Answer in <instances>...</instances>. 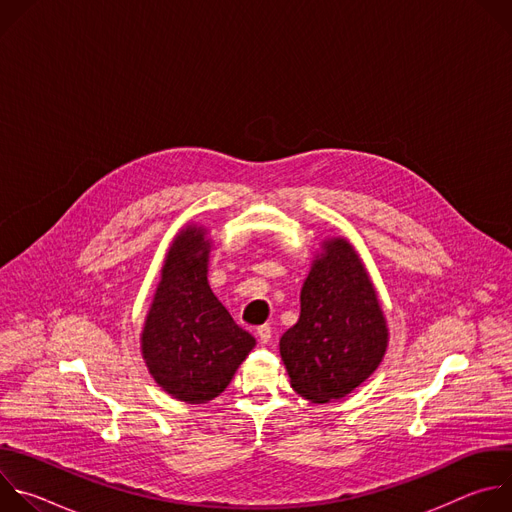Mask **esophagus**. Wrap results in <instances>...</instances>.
Returning a JSON list of instances; mask_svg holds the SVG:
<instances>
[{"mask_svg": "<svg viewBox=\"0 0 512 512\" xmlns=\"http://www.w3.org/2000/svg\"><path fill=\"white\" fill-rule=\"evenodd\" d=\"M257 338H259L261 344H267V342L271 340V326H267V324L259 326V328H257Z\"/></svg>", "mask_w": 512, "mask_h": 512, "instance_id": "1", "label": "esophagus"}]
</instances>
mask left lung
Instances as JSON below:
<instances>
[{
    "label": "left lung",
    "mask_w": 512,
    "mask_h": 512,
    "mask_svg": "<svg viewBox=\"0 0 512 512\" xmlns=\"http://www.w3.org/2000/svg\"><path fill=\"white\" fill-rule=\"evenodd\" d=\"M389 326L358 251L328 237L300 291V318L279 340L289 385L312 403L350 395L385 358Z\"/></svg>",
    "instance_id": "8db88e82"
}]
</instances>
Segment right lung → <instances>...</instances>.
Here are the masks:
<instances>
[{
    "instance_id": "1",
    "label": "right lung",
    "mask_w": 512,
    "mask_h": 512,
    "mask_svg": "<svg viewBox=\"0 0 512 512\" xmlns=\"http://www.w3.org/2000/svg\"><path fill=\"white\" fill-rule=\"evenodd\" d=\"M210 231L184 225L170 243L139 344L152 379L170 397L198 405L221 395L255 338L239 328L208 285Z\"/></svg>"
}]
</instances>
